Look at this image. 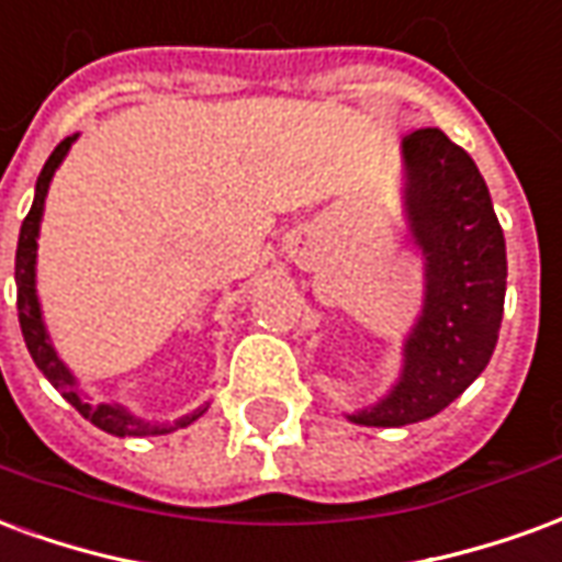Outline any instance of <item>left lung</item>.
<instances>
[{"label": "left lung", "instance_id": "left-lung-1", "mask_svg": "<svg viewBox=\"0 0 562 562\" xmlns=\"http://www.w3.org/2000/svg\"><path fill=\"white\" fill-rule=\"evenodd\" d=\"M406 220L424 256L422 316L397 385L349 422L403 427L442 413L494 355L506 301V237L470 153L439 128L403 138Z\"/></svg>", "mask_w": 562, "mask_h": 562}]
</instances>
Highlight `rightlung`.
Wrapping results in <instances>:
<instances>
[{"instance_id": "obj_1", "label": "right lung", "mask_w": 562, "mask_h": 562, "mask_svg": "<svg viewBox=\"0 0 562 562\" xmlns=\"http://www.w3.org/2000/svg\"><path fill=\"white\" fill-rule=\"evenodd\" d=\"M78 135L59 140L56 149L50 153V159L44 161L42 173H38V183H35V198H32V207L26 213V220L20 225V240H18V258H14V280H18V316H20V330H23V340L30 349L32 361L42 370L47 382L54 385L63 397H66L83 418H90L99 430L114 436H161L189 427V424L207 413V406H198L195 413L183 415L177 422H144L138 415H132L126 406L120 403H92L83 389L78 385L75 373L63 364V358L56 355L50 334L44 328L42 318V304H38V294H35V258H38V228H42V213H44V198L50 189L56 168L63 165L66 153L71 149Z\"/></svg>"}]
</instances>
